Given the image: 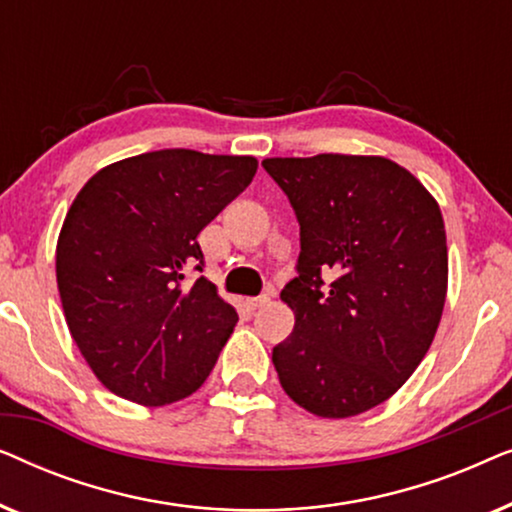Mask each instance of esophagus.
<instances>
[{"label":"esophagus","instance_id":"1","mask_svg":"<svg viewBox=\"0 0 512 512\" xmlns=\"http://www.w3.org/2000/svg\"><path fill=\"white\" fill-rule=\"evenodd\" d=\"M268 303H270L268 296H258V298H249L247 300V305L251 307V310H258V307H263V305H268Z\"/></svg>","mask_w":512,"mask_h":512}]
</instances>
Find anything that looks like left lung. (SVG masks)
Wrapping results in <instances>:
<instances>
[{"instance_id": "left-lung-1", "label": "left lung", "mask_w": 512, "mask_h": 512, "mask_svg": "<svg viewBox=\"0 0 512 512\" xmlns=\"http://www.w3.org/2000/svg\"><path fill=\"white\" fill-rule=\"evenodd\" d=\"M300 223L298 277L282 289L293 333L272 349L289 398L317 417L361 415L429 352L447 293L445 223L394 160L265 158Z\"/></svg>"}]
</instances>
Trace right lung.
Here are the masks:
<instances>
[{
    "label": "right lung",
    "instance_id": "add662e5",
    "mask_svg": "<svg viewBox=\"0 0 512 512\" xmlns=\"http://www.w3.org/2000/svg\"><path fill=\"white\" fill-rule=\"evenodd\" d=\"M256 158L163 149L102 167L76 195L55 249L69 333L104 387L167 405L202 387L237 312L202 272L200 230L256 174Z\"/></svg>",
    "mask_w": 512,
    "mask_h": 512
}]
</instances>
